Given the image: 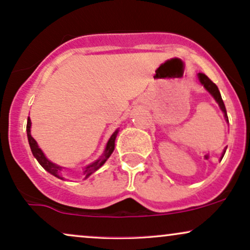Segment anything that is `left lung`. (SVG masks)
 Instances as JSON below:
<instances>
[{
  "instance_id": "obj_1",
  "label": "left lung",
  "mask_w": 250,
  "mask_h": 250,
  "mask_svg": "<svg viewBox=\"0 0 250 250\" xmlns=\"http://www.w3.org/2000/svg\"><path fill=\"white\" fill-rule=\"evenodd\" d=\"M197 76H199V80H200L201 84H202L203 87L207 89V91H208L209 94H210L211 96L214 97L215 101L219 103L221 110L223 111L226 120H227V121H228V116H227V110H226V107H225V103H223V101H222V97H221L220 90H219V88H217V85L215 84V83L211 81V80L209 79L207 75H205V74L199 73V75H197ZM225 153H226V150H223V154H222V156H221V160H222V157H223V155H225Z\"/></svg>"
}]
</instances>
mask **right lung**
I'll use <instances>...</instances> for the list:
<instances>
[{
    "mask_svg": "<svg viewBox=\"0 0 250 250\" xmlns=\"http://www.w3.org/2000/svg\"><path fill=\"white\" fill-rule=\"evenodd\" d=\"M30 127H31V121H30L29 117H28L27 136H28V142H29V146H30V149H31V153H33V155L35 156V159L37 160V161H39L40 165H41L42 167L48 171V173L54 175V176L59 177V179H62V177L60 176V173H61L63 168L60 167V166L55 165V163L49 161V160L45 157V155L43 154V151L39 148V146H37V142L33 139V136H31ZM117 133H119V130H115V131H114V134L110 136V139H109V141L107 142V146H105L104 153L102 154V156L100 157L99 160H96L95 162L90 163V165L87 166V167L84 168V170H83V174L85 175V179L90 176V175L93 173H95L97 169L101 168L102 166L104 165V162L109 159V156H110L111 153L114 151V148H115V140H116Z\"/></svg>",
    "mask_w": 250,
    "mask_h": 250,
    "instance_id": "obj_1",
    "label": "right lung"
}]
</instances>
